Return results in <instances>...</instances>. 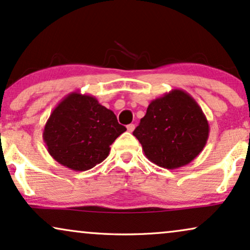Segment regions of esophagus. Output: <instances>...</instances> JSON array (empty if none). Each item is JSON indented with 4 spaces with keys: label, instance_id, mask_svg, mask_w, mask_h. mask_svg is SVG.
Returning a JSON list of instances; mask_svg holds the SVG:
<instances>
[{
    "label": "esophagus",
    "instance_id": "1",
    "mask_svg": "<svg viewBox=\"0 0 250 250\" xmlns=\"http://www.w3.org/2000/svg\"><path fill=\"white\" fill-rule=\"evenodd\" d=\"M126 128H127L128 132H133V131H134L135 126H134V124H129V125L126 126Z\"/></svg>",
    "mask_w": 250,
    "mask_h": 250
}]
</instances>
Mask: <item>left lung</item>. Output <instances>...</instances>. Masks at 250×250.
Here are the masks:
<instances>
[{"label":"left lung","instance_id":"left-lung-1","mask_svg":"<svg viewBox=\"0 0 250 250\" xmlns=\"http://www.w3.org/2000/svg\"><path fill=\"white\" fill-rule=\"evenodd\" d=\"M201 106L183 89H172L148 105L133 132L146 157L164 168H178L199 156L209 138Z\"/></svg>","mask_w":250,"mask_h":250}]
</instances>
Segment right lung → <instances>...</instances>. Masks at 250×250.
<instances>
[{
  "label": "right lung",
  "mask_w": 250,
  "mask_h": 250,
  "mask_svg": "<svg viewBox=\"0 0 250 250\" xmlns=\"http://www.w3.org/2000/svg\"><path fill=\"white\" fill-rule=\"evenodd\" d=\"M125 126L96 97L72 92L55 106L44 125L43 141L55 161L74 171H86L108 157L110 146Z\"/></svg>",
  "instance_id": "1"
}]
</instances>
